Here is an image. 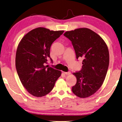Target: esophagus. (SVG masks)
Masks as SVG:
<instances>
[{"mask_svg":"<svg viewBox=\"0 0 122 122\" xmlns=\"http://www.w3.org/2000/svg\"><path fill=\"white\" fill-rule=\"evenodd\" d=\"M64 73H65V74L66 75H70V74H71V72H64Z\"/></svg>","mask_w":122,"mask_h":122,"instance_id":"1","label":"esophagus"}]
</instances>
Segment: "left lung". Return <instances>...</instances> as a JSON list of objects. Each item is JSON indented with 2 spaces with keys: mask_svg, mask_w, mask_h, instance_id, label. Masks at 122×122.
<instances>
[{
  "mask_svg": "<svg viewBox=\"0 0 122 122\" xmlns=\"http://www.w3.org/2000/svg\"><path fill=\"white\" fill-rule=\"evenodd\" d=\"M64 36L72 42L76 59H83L81 70L73 73L77 81L73 92L80 98L90 97L99 89L106 76L109 63L107 46L100 36L88 28L67 31Z\"/></svg>",
  "mask_w": 122,
  "mask_h": 122,
  "instance_id": "left-lung-1",
  "label": "left lung"
}]
</instances>
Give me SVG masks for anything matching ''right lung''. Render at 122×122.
<instances>
[{
	"instance_id": "obj_1",
	"label": "right lung",
	"mask_w": 122,
	"mask_h": 122,
	"mask_svg": "<svg viewBox=\"0 0 122 122\" xmlns=\"http://www.w3.org/2000/svg\"><path fill=\"white\" fill-rule=\"evenodd\" d=\"M64 31H50L45 27H37L23 36L18 45L15 65L23 86L29 93L41 97L49 93L60 77V71L48 67L52 43Z\"/></svg>"
}]
</instances>
